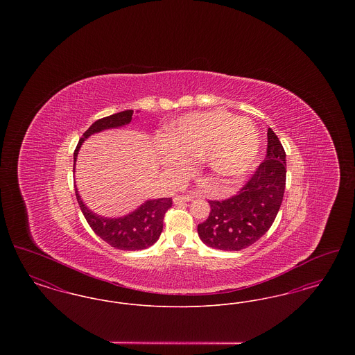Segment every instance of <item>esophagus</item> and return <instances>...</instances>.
Wrapping results in <instances>:
<instances>
[{"label":"esophagus","instance_id":"obj_1","mask_svg":"<svg viewBox=\"0 0 355 355\" xmlns=\"http://www.w3.org/2000/svg\"><path fill=\"white\" fill-rule=\"evenodd\" d=\"M194 197H191V196H177L175 198H174V203H182V202H189V201H191Z\"/></svg>","mask_w":355,"mask_h":355}]
</instances>
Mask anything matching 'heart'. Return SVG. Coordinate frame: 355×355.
Instances as JSON below:
<instances>
[{
	"instance_id": "b5f03b06",
	"label": "heart",
	"mask_w": 355,
	"mask_h": 355,
	"mask_svg": "<svg viewBox=\"0 0 355 355\" xmlns=\"http://www.w3.org/2000/svg\"><path fill=\"white\" fill-rule=\"evenodd\" d=\"M259 153V133L250 119L227 112L187 114L168 133L162 145V164L181 175L189 170L187 158L205 159L206 173L225 193L253 166Z\"/></svg>"
}]
</instances>
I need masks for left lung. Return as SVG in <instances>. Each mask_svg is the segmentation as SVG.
Here are the masks:
<instances>
[{"instance_id": "obj_1", "label": "left lung", "mask_w": 355, "mask_h": 355, "mask_svg": "<svg viewBox=\"0 0 355 355\" xmlns=\"http://www.w3.org/2000/svg\"><path fill=\"white\" fill-rule=\"evenodd\" d=\"M286 186V153L277 135L268 130L265 159L234 196L211 200L198 236L210 248L238 252L263 236L275 220Z\"/></svg>"}]
</instances>
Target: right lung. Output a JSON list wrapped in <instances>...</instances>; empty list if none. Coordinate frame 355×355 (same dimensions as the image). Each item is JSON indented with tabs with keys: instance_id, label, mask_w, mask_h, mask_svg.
<instances>
[{
	"instance_id": "right-lung-1",
	"label": "right lung",
	"mask_w": 355,
	"mask_h": 355,
	"mask_svg": "<svg viewBox=\"0 0 355 355\" xmlns=\"http://www.w3.org/2000/svg\"><path fill=\"white\" fill-rule=\"evenodd\" d=\"M133 110H125L116 114L97 119L86 132L84 138H81L77 144L74 150V165L77 159L78 150L84 142L85 138L90 135L98 133L105 129L119 128L129 123L133 119ZM74 169V166H73ZM76 187V186H74ZM76 197L81 211L84 214L85 220H87L89 226L97 236L102 238L110 246L119 249V250H142L153 243L161 236L164 227V218L165 213L169 210L173 205L171 198H159V200H150L144 203L139 209H137L132 214L117 218L109 220L102 218L100 216L92 213L80 198V194L76 189Z\"/></svg>"
}]
</instances>
